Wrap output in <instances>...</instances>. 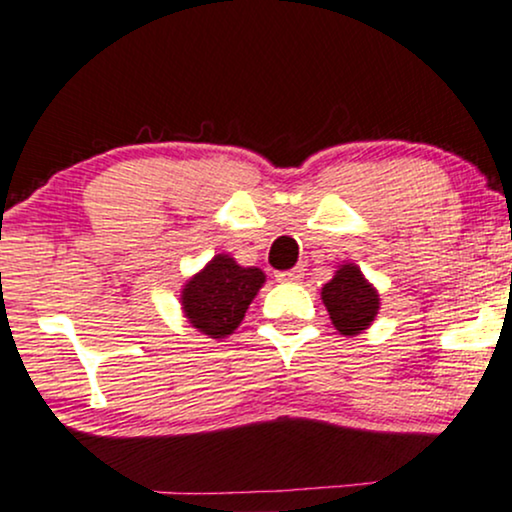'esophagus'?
<instances>
[{
	"mask_svg": "<svg viewBox=\"0 0 512 512\" xmlns=\"http://www.w3.org/2000/svg\"><path fill=\"white\" fill-rule=\"evenodd\" d=\"M277 279H279V282L296 284V282H301V279H303V269L296 267V269H289V272H279Z\"/></svg>",
	"mask_w": 512,
	"mask_h": 512,
	"instance_id": "obj_1",
	"label": "esophagus"
}]
</instances>
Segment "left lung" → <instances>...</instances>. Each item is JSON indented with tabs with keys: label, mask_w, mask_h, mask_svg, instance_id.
<instances>
[{
	"label": "left lung",
	"mask_w": 512,
	"mask_h": 512,
	"mask_svg": "<svg viewBox=\"0 0 512 512\" xmlns=\"http://www.w3.org/2000/svg\"><path fill=\"white\" fill-rule=\"evenodd\" d=\"M328 316L335 330L345 338H355L374 323L379 313V291L362 274L355 262H342L338 272L320 289Z\"/></svg>",
	"instance_id": "left-lung-1"
}]
</instances>
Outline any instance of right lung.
<instances>
[{
	"label": "right lung",
	"instance_id": "1",
	"mask_svg": "<svg viewBox=\"0 0 512 512\" xmlns=\"http://www.w3.org/2000/svg\"><path fill=\"white\" fill-rule=\"evenodd\" d=\"M265 282L260 267L238 265L226 252L213 255L206 267L182 286L179 303L184 318L213 340L228 338L243 323L247 308Z\"/></svg>",
	"mask_w": 512,
	"mask_h": 512
}]
</instances>
